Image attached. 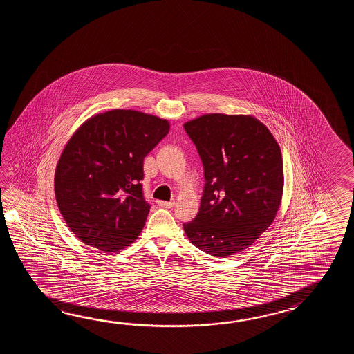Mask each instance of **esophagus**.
Listing matches in <instances>:
<instances>
[{"instance_id": "obj_1", "label": "esophagus", "mask_w": 354, "mask_h": 354, "mask_svg": "<svg viewBox=\"0 0 354 354\" xmlns=\"http://www.w3.org/2000/svg\"><path fill=\"white\" fill-rule=\"evenodd\" d=\"M159 206L160 207H166V209H172L174 206V201H159Z\"/></svg>"}]
</instances>
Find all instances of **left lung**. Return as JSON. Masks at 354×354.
Masks as SVG:
<instances>
[{
  "mask_svg": "<svg viewBox=\"0 0 354 354\" xmlns=\"http://www.w3.org/2000/svg\"><path fill=\"white\" fill-rule=\"evenodd\" d=\"M203 165V197L188 239L205 253L234 256L271 225L283 191V162L271 131L247 115L207 113L185 124Z\"/></svg>",
  "mask_w": 354,
  "mask_h": 354,
  "instance_id": "8db88e82",
  "label": "left lung"
}]
</instances>
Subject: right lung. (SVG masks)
I'll list each match as a JSON object with an SVG mask.
<instances>
[{"mask_svg": "<svg viewBox=\"0 0 354 354\" xmlns=\"http://www.w3.org/2000/svg\"><path fill=\"white\" fill-rule=\"evenodd\" d=\"M169 122L134 110H111L86 121L69 139L54 187L68 227L104 252L128 247L151 205L143 194V162L168 134Z\"/></svg>", "mask_w": 354, "mask_h": 354, "instance_id": "add662e5", "label": "right lung"}]
</instances>
